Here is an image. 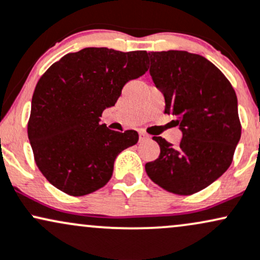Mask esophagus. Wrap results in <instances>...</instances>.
<instances>
[{
	"instance_id": "34e87169",
	"label": "esophagus",
	"mask_w": 260,
	"mask_h": 260,
	"mask_svg": "<svg viewBox=\"0 0 260 260\" xmlns=\"http://www.w3.org/2000/svg\"><path fill=\"white\" fill-rule=\"evenodd\" d=\"M145 140H149V135L146 133H140V141H145Z\"/></svg>"
}]
</instances>
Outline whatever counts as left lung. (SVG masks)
I'll return each mask as SVG.
<instances>
[{"label": "left lung", "instance_id": "1", "mask_svg": "<svg viewBox=\"0 0 260 260\" xmlns=\"http://www.w3.org/2000/svg\"><path fill=\"white\" fill-rule=\"evenodd\" d=\"M149 74L166 99V114L182 131L179 146L160 136L157 159L145 166L161 188L190 196L208 187L233 163L241 137L237 96L226 76L200 54L148 52Z\"/></svg>", "mask_w": 260, "mask_h": 260}]
</instances>
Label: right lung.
Wrapping results in <instances>:
<instances>
[{
	"label": "right lung",
	"instance_id": "right-lung-1",
	"mask_svg": "<svg viewBox=\"0 0 260 260\" xmlns=\"http://www.w3.org/2000/svg\"><path fill=\"white\" fill-rule=\"evenodd\" d=\"M146 51L86 47L53 63L36 84L27 121L34 159L47 181L70 196L100 190L117 155L136 145L135 130L100 124L127 81L147 72Z\"/></svg>",
	"mask_w": 260,
	"mask_h": 260
}]
</instances>
